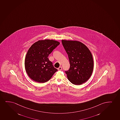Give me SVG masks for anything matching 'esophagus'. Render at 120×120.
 <instances>
[{"label": "esophagus", "instance_id": "1", "mask_svg": "<svg viewBox=\"0 0 120 120\" xmlns=\"http://www.w3.org/2000/svg\"><path fill=\"white\" fill-rule=\"evenodd\" d=\"M62 68L61 66H60V67H59L58 68V70H62Z\"/></svg>", "mask_w": 120, "mask_h": 120}]
</instances>
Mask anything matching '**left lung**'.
<instances>
[{
	"instance_id": "left-lung-1",
	"label": "left lung",
	"mask_w": 120,
	"mask_h": 120,
	"mask_svg": "<svg viewBox=\"0 0 120 120\" xmlns=\"http://www.w3.org/2000/svg\"><path fill=\"white\" fill-rule=\"evenodd\" d=\"M61 41L70 64L69 70L65 71L68 79L72 84L81 85L89 79L93 72L92 53L85 44L79 41L62 40Z\"/></svg>"
}]
</instances>
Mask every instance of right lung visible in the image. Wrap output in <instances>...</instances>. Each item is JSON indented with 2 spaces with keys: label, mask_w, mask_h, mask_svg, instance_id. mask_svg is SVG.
<instances>
[{
  "label": "right lung",
  "mask_w": 120,
  "mask_h": 120,
  "mask_svg": "<svg viewBox=\"0 0 120 120\" xmlns=\"http://www.w3.org/2000/svg\"><path fill=\"white\" fill-rule=\"evenodd\" d=\"M60 43L50 39L39 40L31 45L25 60L26 71L33 81L44 83L48 81L57 70L48 56Z\"/></svg>",
  "instance_id": "right-lung-1"
}]
</instances>
